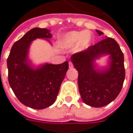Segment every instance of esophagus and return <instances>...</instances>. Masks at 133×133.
Listing matches in <instances>:
<instances>
[{
	"mask_svg": "<svg viewBox=\"0 0 133 133\" xmlns=\"http://www.w3.org/2000/svg\"><path fill=\"white\" fill-rule=\"evenodd\" d=\"M69 68H72V67H73V64H72V63L71 61H69Z\"/></svg>",
	"mask_w": 133,
	"mask_h": 133,
	"instance_id": "1",
	"label": "esophagus"
}]
</instances>
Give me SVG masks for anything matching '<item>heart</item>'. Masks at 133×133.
Wrapping results in <instances>:
<instances>
[{
  "instance_id": "obj_1",
  "label": "heart",
  "mask_w": 133,
  "mask_h": 133,
  "mask_svg": "<svg viewBox=\"0 0 133 133\" xmlns=\"http://www.w3.org/2000/svg\"><path fill=\"white\" fill-rule=\"evenodd\" d=\"M92 41V34L89 31H72L64 35L59 40L58 45L62 49L75 46L77 52H82L89 47Z\"/></svg>"
}]
</instances>
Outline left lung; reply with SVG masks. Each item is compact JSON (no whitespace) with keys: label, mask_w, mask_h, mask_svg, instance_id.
I'll return each instance as SVG.
<instances>
[{"label":"left lung","mask_w":133,"mask_h":133,"mask_svg":"<svg viewBox=\"0 0 133 133\" xmlns=\"http://www.w3.org/2000/svg\"><path fill=\"white\" fill-rule=\"evenodd\" d=\"M96 32L100 36L104 34ZM105 55H108V64L99 68L95 61ZM71 61L78 72L79 92L86 104L104 107L120 93L125 78L124 54L113 38L106 37L84 51L72 55Z\"/></svg>","instance_id":"1"}]
</instances>
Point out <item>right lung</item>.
<instances>
[{"label": "right lung", "instance_id": "right-lung-1", "mask_svg": "<svg viewBox=\"0 0 133 133\" xmlns=\"http://www.w3.org/2000/svg\"><path fill=\"white\" fill-rule=\"evenodd\" d=\"M52 37L47 29H30L13 44L7 58L9 84L18 99L25 106L43 110L55 103L61 84L69 69L68 61L61 64L46 63L34 66L29 50L35 39Z\"/></svg>", "mask_w": 133, "mask_h": 133}]
</instances>
